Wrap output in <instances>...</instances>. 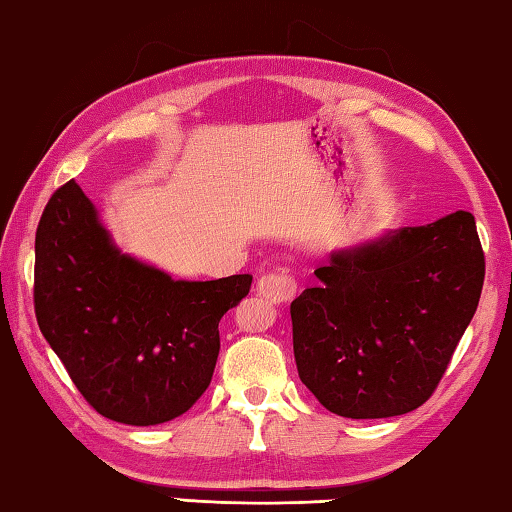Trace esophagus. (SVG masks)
Wrapping results in <instances>:
<instances>
[{
    "mask_svg": "<svg viewBox=\"0 0 512 512\" xmlns=\"http://www.w3.org/2000/svg\"><path fill=\"white\" fill-rule=\"evenodd\" d=\"M256 292L270 303H288L297 297V281L292 279L288 270H276L258 279Z\"/></svg>",
    "mask_w": 512,
    "mask_h": 512,
    "instance_id": "1",
    "label": "esophagus"
}]
</instances>
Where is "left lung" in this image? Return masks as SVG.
Returning <instances> with one entry per match:
<instances>
[{
	"label": "left lung",
	"mask_w": 512,
	"mask_h": 512,
	"mask_svg": "<svg viewBox=\"0 0 512 512\" xmlns=\"http://www.w3.org/2000/svg\"><path fill=\"white\" fill-rule=\"evenodd\" d=\"M292 301L299 378L328 411L389 418L436 391L479 306L486 258L468 211L330 254Z\"/></svg>",
	"instance_id": "8db88e82"
}]
</instances>
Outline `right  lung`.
Here are the masks:
<instances>
[{"instance_id": "obj_1", "label": "right lung", "mask_w": 512, "mask_h": 512, "mask_svg": "<svg viewBox=\"0 0 512 512\" xmlns=\"http://www.w3.org/2000/svg\"><path fill=\"white\" fill-rule=\"evenodd\" d=\"M251 274L173 281L121 254L74 179L51 195L35 231V317L71 382L123 425L182 416L211 384L218 324Z\"/></svg>"}]
</instances>
